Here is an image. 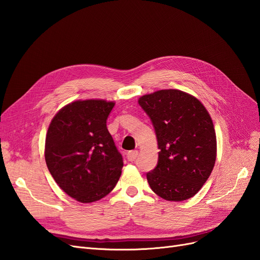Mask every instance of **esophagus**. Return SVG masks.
I'll return each instance as SVG.
<instances>
[{
	"mask_svg": "<svg viewBox=\"0 0 260 260\" xmlns=\"http://www.w3.org/2000/svg\"><path fill=\"white\" fill-rule=\"evenodd\" d=\"M138 155H139L138 151H130L127 154V158L129 161H135L138 158Z\"/></svg>",
	"mask_w": 260,
	"mask_h": 260,
	"instance_id": "1",
	"label": "esophagus"
}]
</instances>
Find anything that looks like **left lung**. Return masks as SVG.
Returning <instances> with one entry per match:
<instances>
[{"instance_id": "1", "label": "left lung", "mask_w": 260, "mask_h": 260, "mask_svg": "<svg viewBox=\"0 0 260 260\" xmlns=\"http://www.w3.org/2000/svg\"><path fill=\"white\" fill-rule=\"evenodd\" d=\"M158 143V162L147 172L154 193L167 201L191 199L209 178L217 155L216 132L201 102L180 90L141 96Z\"/></svg>"}]
</instances>
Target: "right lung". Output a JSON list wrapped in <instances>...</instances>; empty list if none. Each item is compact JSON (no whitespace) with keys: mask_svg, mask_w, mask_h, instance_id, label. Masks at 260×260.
<instances>
[{"mask_svg":"<svg viewBox=\"0 0 260 260\" xmlns=\"http://www.w3.org/2000/svg\"><path fill=\"white\" fill-rule=\"evenodd\" d=\"M114 102L76 101L54 116L45 139V161L58 186L80 203L113 191L123 160L106 121Z\"/></svg>","mask_w":260,"mask_h":260,"instance_id":"right-lung-1","label":"right lung"}]
</instances>
